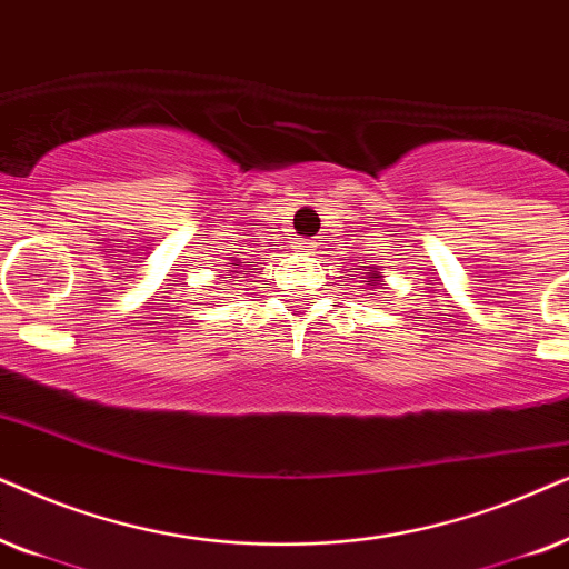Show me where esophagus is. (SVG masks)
Returning <instances> with one entry per match:
<instances>
[{"mask_svg": "<svg viewBox=\"0 0 569 569\" xmlns=\"http://www.w3.org/2000/svg\"><path fill=\"white\" fill-rule=\"evenodd\" d=\"M312 247H317L315 241H312V239H305V241H301V247H299V249H307V252H309V249H312Z\"/></svg>", "mask_w": 569, "mask_h": 569, "instance_id": "34e87169", "label": "esophagus"}]
</instances>
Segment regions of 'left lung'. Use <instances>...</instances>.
Wrapping results in <instances>:
<instances>
[{
    "label": "left lung",
    "instance_id": "8db88e82",
    "mask_svg": "<svg viewBox=\"0 0 569 569\" xmlns=\"http://www.w3.org/2000/svg\"><path fill=\"white\" fill-rule=\"evenodd\" d=\"M372 278H382V276H377V272H369V280H363V283H367V286H377V283H372Z\"/></svg>",
    "mask_w": 569,
    "mask_h": 569
}]
</instances>
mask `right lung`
<instances>
[{"label":"right lung","instance_id":"obj_1","mask_svg":"<svg viewBox=\"0 0 569 569\" xmlns=\"http://www.w3.org/2000/svg\"><path fill=\"white\" fill-rule=\"evenodd\" d=\"M231 264H233V262H231Z\"/></svg>","mask_w":569,"mask_h":569}]
</instances>
